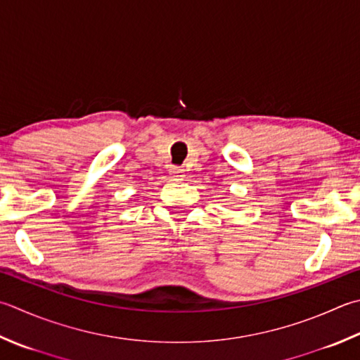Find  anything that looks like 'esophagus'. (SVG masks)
<instances>
[{
	"label": "esophagus",
	"instance_id": "1",
	"mask_svg": "<svg viewBox=\"0 0 360 360\" xmlns=\"http://www.w3.org/2000/svg\"><path fill=\"white\" fill-rule=\"evenodd\" d=\"M171 174H172V177H175L177 180H181L183 177H185V171H183L181 167H172Z\"/></svg>",
	"mask_w": 360,
	"mask_h": 360
}]
</instances>
